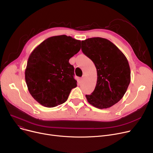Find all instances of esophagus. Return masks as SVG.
Returning <instances> with one entry per match:
<instances>
[{"instance_id": "esophagus-1", "label": "esophagus", "mask_w": 153, "mask_h": 153, "mask_svg": "<svg viewBox=\"0 0 153 153\" xmlns=\"http://www.w3.org/2000/svg\"><path fill=\"white\" fill-rule=\"evenodd\" d=\"M85 79V76H82V77L81 78V81H83V80Z\"/></svg>"}]
</instances>
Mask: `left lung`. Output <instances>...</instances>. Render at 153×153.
<instances>
[{
    "mask_svg": "<svg viewBox=\"0 0 153 153\" xmlns=\"http://www.w3.org/2000/svg\"><path fill=\"white\" fill-rule=\"evenodd\" d=\"M81 50L93 61L97 72L94 92L85 95L87 102L100 109L111 107L122 99L131 81L126 56L113 43L100 37L83 40Z\"/></svg>",
    "mask_w": 153,
    "mask_h": 153,
    "instance_id": "8db88e82",
    "label": "left lung"
}]
</instances>
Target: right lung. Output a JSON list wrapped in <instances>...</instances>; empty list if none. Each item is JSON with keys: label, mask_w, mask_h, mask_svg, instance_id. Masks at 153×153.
<instances>
[{"label": "right lung", "mask_w": 153, "mask_h": 153, "mask_svg": "<svg viewBox=\"0 0 153 153\" xmlns=\"http://www.w3.org/2000/svg\"><path fill=\"white\" fill-rule=\"evenodd\" d=\"M81 42L64 35L51 36L30 54L25 81L30 94L43 106L51 108L61 105L77 87L74 68L69 60L81 50Z\"/></svg>", "instance_id": "obj_1"}]
</instances>
